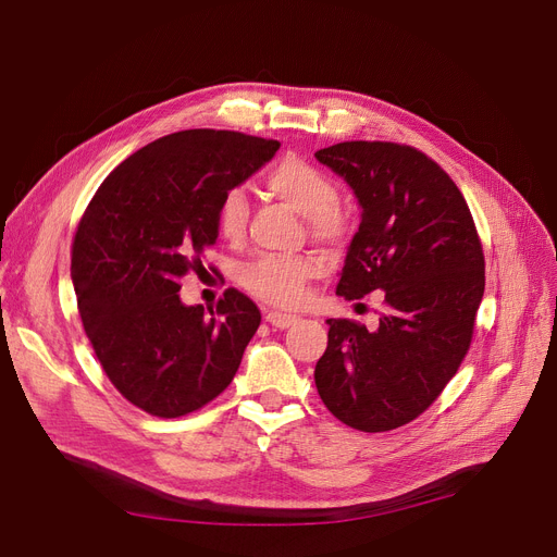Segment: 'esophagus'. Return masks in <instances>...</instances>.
Instances as JSON below:
<instances>
[{"instance_id": "esophagus-1", "label": "esophagus", "mask_w": 557, "mask_h": 557, "mask_svg": "<svg viewBox=\"0 0 557 557\" xmlns=\"http://www.w3.org/2000/svg\"><path fill=\"white\" fill-rule=\"evenodd\" d=\"M267 323L272 325V327H278V330H285V327H290V325H295L297 323V315L295 313H283V311H267Z\"/></svg>"}]
</instances>
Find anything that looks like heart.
<instances>
[{
    "mask_svg": "<svg viewBox=\"0 0 557 557\" xmlns=\"http://www.w3.org/2000/svg\"><path fill=\"white\" fill-rule=\"evenodd\" d=\"M267 190L309 221L311 234L320 242L336 244L348 234V215L336 205L334 181L315 164L297 156L281 158L264 174ZM248 221V199L242 188H230L218 199L215 227L227 242L244 237ZM323 272L315 256H264L242 272V285L262 301L278 307H295L305 295L307 281Z\"/></svg>",
    "mask_w": 557,
    "mask_h": 557,
    "instance_id": "obj_1",
    "label": "heart"
}]
</instances>
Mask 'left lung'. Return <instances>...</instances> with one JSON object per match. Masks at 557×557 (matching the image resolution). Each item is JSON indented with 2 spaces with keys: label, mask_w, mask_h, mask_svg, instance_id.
Masks as SVG:
<instances>
[{
  "label": "left lung",
  "mask_w": 557,
  "mask_h": 557,
  "mask_svg": "<svg viewBox=\"0 0 557 557\" xmlns=\"http://www.w3.org/2000/svg\"><path fill=\"white\" fill-rule=\"evenodd\" d=\"M315 160L360 207L336 295L381 290L387 305L374 330L327 320L318 395L350 428L395 430L440 397L467 356L485 288L479 234L458 185L411 146L344 141Z\"/></svg>",
  "instance_id": "left-lung-1"
}]
</instances>
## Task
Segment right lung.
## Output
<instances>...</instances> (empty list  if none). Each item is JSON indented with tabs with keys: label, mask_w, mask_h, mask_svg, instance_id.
I'll use <instances>...</instances> for the list:
<instances>
[{
	"label": "right lung",
	"mask_w": 557,
	"mask_h": 557,
	"mask_svg": "<svg viewBox=\"0 0 557 557\" xmlns=\"http://www.w3.org/2000/svg\"><path fill=\"white\" fill-rule=\"evenodd\" d=\"M278 141L185 129L144 146L99 185L72 248L78 313L97 360L134 407L178 418L232 383L260 311L230 288L183 305L181 278L218 239V199L272 160Z\"/></svg>",
	"instance_id": "add662e5"
}]
</instances>
